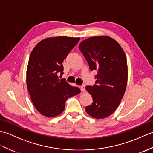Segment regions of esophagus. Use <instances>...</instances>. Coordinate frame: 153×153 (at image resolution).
<instances>
[{"instance_id": "obj_1", "label": "esophagus", "mask_w": 153, "mask_h": 153, "mask_svg": "<svg viewBox=\"0 0 153 153\" xmlns=\"http://www.w3.org/2000/svg\"><path fill=\"white\" fill-rule=\"evenodd\" d=\"M80 89H81V91H82V92H84L85 91V86L84 85H81V87H80Z\"/></svg>"}]
</instances>
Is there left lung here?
<instances>
[{
  "instance_id": "8db88e82",
  "label": "left lung",
  "mask_w": 153,
  "mask_h": 153,
  "mask_svg": "<svg viewBox=\"0 0 153 153\" xmlns=\"http://www.w3.org/2000/svg\"><path fill=\"white\" fill-rule=\"evenodd\" d=\"M79 49L90 70H98L97 85L86 87L93 102L85 111L93 118H105L118 108L125 93L128 81L125 53L118 42L108 36L85 39Z\"/></svg>"
}]
</instances>
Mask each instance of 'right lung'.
Returning <instances> with one entry per match:
<instances>
[{
  "label": "right lung",
  "mask_w": 153,
  "mask_h": 153,
  "mask_svg": "<svg viewBox=\"0 0 153 153\" xmlns=\"http://www.w3.org/2000/svg\"><path fill=\"white\" fill-rule=\"evenodd\" d=\"M80 38L49 37L41 40L31 51L27 68V86L35 108L42 115L56 117L62 113L65 102L80 93L57 73L63 74L62 62Z\"/></svg>",
  "instance_id": "add662e5"
}]
</instances>
